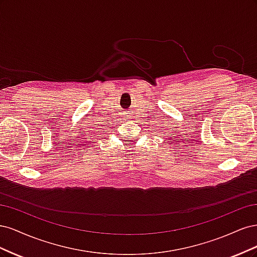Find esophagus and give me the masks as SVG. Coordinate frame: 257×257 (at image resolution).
Returning <instances> with one entry per match:
<instances>
[{"label": "esophagus", "mask_w": 257, "mask_h": 257, "mask_svg": "<svg viewBox=\"0 0 257 257\" xmlns=\"http://www.w3.org/2000/svg\"><path fill=\"white\" fill-rule=\"evenodd\" d=\"M122 120H124V121H126V122H130V121H132L134 119V116L132 115L131 113H127V112H123V114H122V118H121Z\"/></svg>", "instance_id": "1"}]
</instances>
